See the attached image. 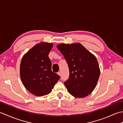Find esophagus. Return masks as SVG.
<instances>
[{
	"label": "esophagus",
	"instance_id": "obj_1",
	"mask_svg": "<svg viewBox=\"0 0 123 123\" xmlns=\"http://www.w3.org/2000/svg\"><path fill=\"white\" fill-rule=\"evenodd\" d=\"M57 74L59 75L60 76H61V73H60V72H58L57 73Z\"/></svg>",
	"mask_w": 123,
	"mask_h": 123
}]
</instances>
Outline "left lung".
<instances>
[{"mask_svg":"<svg viewBox=\"0 0 123 123\" xmlns=\"http://www.w3.org/2000/svg\"><path fill=\"white\" fill-rule=\"evenodd\" d=\"M68 65L70 75L64 82L69 93L83 98L95 89L100 75L96 56L79 43L60 44L56 46Z\"/></svg>","mask_w":123,"mask_h":123,"instance_id":"left-lung-1","label":"left lung"}]
</instances>
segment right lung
Returning a JSON list of instances; mask_svg holds the SVG:
<instances>
[{
    "instance_id": "1",
    "label": "right lung",
    "mask_w": 123,
    "mask_h": 123,
    "mask_svg": "<svg viewBox=\"0 0 123 123\" xmlns=\"http://www.w3.org/2000/svg\"><path fill=\"white\" fill-rule=\"evenodd\" d=\"M52 43L41 42L23 56L20 65V76L26 89L33 95L41 97L50 93L59 80L53 72L49 54Z\"/></svg>"
}]
</instances>
